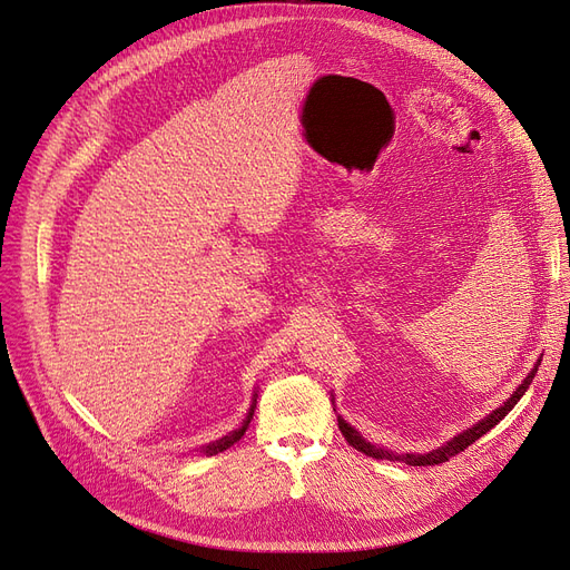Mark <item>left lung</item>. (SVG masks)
Listing matches in <instances>:
<instances>
[{
  "mask_svg": "<svg viewBox=\"0 0 570 570\" xmlns=\"http://www.w3.org/2000/svg\"><path fill=\"white\" fill-rule=\"evenodd\" d=\"M538 366H540V364H538ZM538 366H534V368L528 373L525 381L519 385V390H515V392L509 396V400L504 402V406L494 409L485 421H480L478 425H473L471 430H465V433H461L459 438H454L452 442H446L444 446H440V450L430 452V454H392V452H387V450H381V446H375V444L366 442L364 438H361V435L356 433V430H354L352 425L344 423L340 416H337V425H340V430H342L344 440H347V442L354 446L356 452L366 454V456H373V459H387V461H402V463H409V465H435V463H444V461H450L452 456H456L459 452L469 450V446H471L475 440H480L482 435H485L488 430H492L499 421H502V419L507 416V413H509L515 404H519V400H521V396L525 394V390L530 387L534 373H538Z\"/></svg>",
  "mask_w": 570,
  "mask_h": 570,
  "instance_id": "1",
  "label": "left lung"
}]
</instances>
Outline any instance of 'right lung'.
<instances>
[{
	"label": "right lung",
	"instance_id": "1",
	"mask_svg": "<svg viewBox=\"0 0 570 570\" xmlns=\"http://www.w3.org/2000/svg\"><path fill=\"white\" fill-rule=\"evenodd\" d=\"M252 411H254V406L249 409V416H247V421L243 423V428L235 430V433H230L228 438H223V440H218V442H214V444H209V446H204V452H206V454H218V452H223V450H228L230 444H235L239 438H243V435H245V430H247V425H249Z\"/></svg>",
	"mask_w": 570,
	"mask_h": 570
}]
</instances>
